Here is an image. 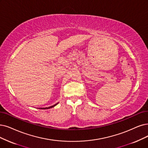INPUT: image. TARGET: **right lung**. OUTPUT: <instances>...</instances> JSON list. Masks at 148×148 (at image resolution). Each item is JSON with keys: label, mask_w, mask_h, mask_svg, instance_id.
<instances>
[{"label": "right lung", "mask_w": 148, "mask_h": 148, "mask_svg": "<svg viewBox=\"0 0 148 148\" xmlns=\"http://www.w3.org/2000/svg\"><path fill=\"white\" fill-rule=\"evenodd\" d=\"M58 104V103H56V104H55V105H53V106H50V107H49V108H40L41 109H50V108H53V107H55V106H56L57 104Z\"/></svg>", "instance_id": "add662e5"}]
</instances>
